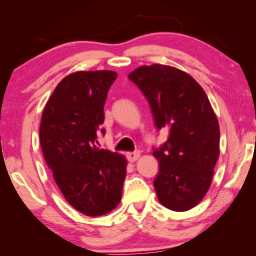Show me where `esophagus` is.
I'll use <instances>...</instances> for the list:
<instances>
[{
	"label": "esophagus",
	"mask_w": 256,
	"mask_h": 256,
	"mask_svg": "<svg viewBox=\"0 0 256 256\" xmlns=\"http://www.w3.org/2000/svg\"><path fill=\"white\" fill-rule=\"evenodd\" d=\"M140 152H126V157L130 162H136L138 158H140Z\"/></svg>",
	"instance_id": "1"
}]
</instances>
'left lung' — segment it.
<instances>
[{"mask_svg": "<svg viewBox=\"0 0 256 256\" xmlns=\"http://www.w3.org/2000/svg\"><path fill=\"white\" fill-rule=\"evenodd\" d=\"M128 79L148 99L156 126L170 128L168 140L154 151L158 200L172 211L192 209L210 188L220 151L218 118L206 94L188 73L162 64L138 68Z\"/></svg>", "mask_w": 256, "mask_h": 256, "instance_id": "obj_1", "label": "left lung"}]
</instances>
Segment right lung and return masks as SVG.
Returning a JSON list of instances; mask_svg holds the SVG:
<instances>
[{"label":"right lung","mask_w":256,"mask_h":256,"mask_svg":"<svg viewBox=\"0 0 256 256\" xmlns=\"http://www.w3.org/2000/svg\"><path fill=\"white\" fill-rule=\"evenodd\" d=\"M114 71H78L56 86L42 115V154L66 200L89 216L118 206L128 162L97 146Z\"/></svg>","instance_id":"add662e5"}]
</instances>
